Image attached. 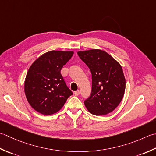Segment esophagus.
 Returning <instances> with one entry per match:
<instances>
[{
    "mask_svg": "<svg viewBox=\"0 0 156 156\" xmlns=\"http://www.w3.org/2000/svg\"><path fill=\"white\" fill-rule=\"evenodd\" d=\"M74 94H75V96H79V94H80V91H79V90H77V91H75L74 92Z\"/></svg>",
    "mask_w": 156,
    "mask_h": 156,
    "instance_id": "1",
    "label": "esophagus"
}]
</instances>
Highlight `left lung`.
<instances>
[{"label":"left lung","mask_w":156,"mask_h":156,"mask_svg":"<svg viewBox=\"0 0 156 156\" xmlns=\"http://www.w3.org/2000/svg\"><path fill=\"white\" fill-rule=\"evenodd\" d=\"M77 55L91 73V93L84 101L87 109L94 115H106L112 112L121 101L125 91L122 66L101 50L79 51Z\"/></svg>","instance_id":"left-lung-1"}]
</instances>
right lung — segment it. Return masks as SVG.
<instances>
[{"label": "right lung", "mask_w": 156, "mask_h": 156, "mask_svg": "<svg viewBox=\"0 0 156 156\" xmlns=\"http://www.w3.org/2000/svg\"><path fill=\"white\" fill-rule=\"evenodd\" d=\"M73 55L71 51H50L31 65L25 80V94L37 112L44 115L56 113L73 94L60 73Z\"/></svg>", "instance_id": "right-lung-1"}]
</instances>
